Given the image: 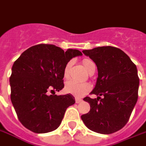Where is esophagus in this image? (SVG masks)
I'll return each mask as SVG.
<instances>
[{"instance_id": "obj_1", "label": "esophagus", "mask_w": 146, "mask_h": 146, "mask_svg": "<svg viewBox=\"0 0 146 146\" xmlns=\"http://www.w3.org/2000/svg\"><path fill=\"white\" fill-rule=\"evenodd\" d=\"M75 101H76V103H77V104H79V103H81V102L82 101V99H79V98H76Z\"/></svg>"}]
</instances>
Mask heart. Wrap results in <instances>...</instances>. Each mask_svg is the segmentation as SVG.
Here are the masks:
<instances>
[{"mask_svg":"<svg viewBox=\"0 0 146 146\" xmlns=\"http://www.w3.org/2000/svg\"><path fill=\"white\" fill-rule=\"evenodd\" d=\"M83 66L86 68V70L90 73L92 70L93 68H96V64L93 61L85 59L82 60ZM72 65V62H68L64 68V78H68L69 76V71H70V68ZM91 88V86L88 83L86 82H78L77 81L74 80H70L68 82H67L65 83L64 86V90L68 93H70L75 96L81 97L82 96H84L86 92H88Z\"/></svg>","mask_w":146,"mask_h":146,"instance_id":"obj_1","label":"heart"}]
</instances>
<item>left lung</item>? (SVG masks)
Wrapping results in <instances>:
<instances>
[{"mask_svg": "<svg viewBox=\"0 0 146 146\" xmlns=\"http://www.w3.org/2000/svg\"><path fill=\"white\" fill-rule=\"evenodd\" d=\"M82 52L96 64L98 78L91 92L97 98L83 99L90 104L91 110L81 118L95 132H116L127 123L138 99L136 66L118 48L101 46Z\"/></svg>", "mask_w": 146, "mask_h": 146, "instance_id": "obj_1", "label": "left lung"}]
</instances>
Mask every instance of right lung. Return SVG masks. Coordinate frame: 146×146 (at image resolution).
Listing matches in <instances>:
<instances>
[{"mask_svg": "<svg viewBox=\"0 0 146 146\" xmlns=\"http://www.w3.org/2000/svg\"><path fill=\"white\" fill-rule=\"evenodd\" d=\"M81 55L78 50L64 51L54 45L40 44L26 50L14 63L10 99L19 120L27 129L46 133L59 127L67 108L75 103V99L71 94L54 93L64 86L67 63Z\"/></svg>", "mask_w": 146, "mask_h": 146, "instance_id": "obj_1", "label": "right lung"}]
</instances>
